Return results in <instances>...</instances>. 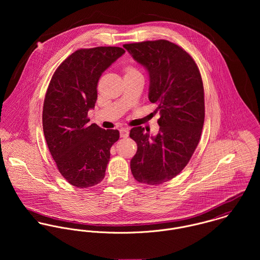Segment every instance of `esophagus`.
I'll list each match as a JSON object with an SVG mask.
<instances>
[{
    "label": "esophagus",
    "mask_w": 260,
    "mask_h": 260,
    "mask_svg": "<svg viewBox=\"0 0 260 260\" xmlns=\"http://www.w3.org/2000/svg\"><path fill=\"white\" fill-rule=\"evenodd\" d=\"M129 135V130L127 129H121L120 130V137L121 138H127Z\"/></svg>",
    "instance_id": "34e87169"
}]
</instances>
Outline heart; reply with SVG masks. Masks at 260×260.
Instances as JSON below:
<instances>
[{"label":"heart","mask_w":260,"mask_h":260,"mask_svg":"<svg viewBox=\"0 0 260 260\" xmlns=\"http://www.w3.org/2000/svg\"><path fill=\"white\" fill-rule=\"evenodd\" d=\"M123 72H124V77H132V76L141 75L140 72L132 65H125L123 67Z\"/></svg>","instance_id":"obj_1"}]
</instances>
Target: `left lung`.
I'll return each mask as SVG.
<instances>
[{
    "instance_id": "8db88e82",
    "label": "left lung",
    "mask_w": 260,
    "mask_h": 260,
    "mask_svg": "<svg viewBox=\"0 0 260 260\" xmlns=\"http://www.w3.org/2000/svg\"><path fill=\"white\" fill-rule=\"evenodd\" d=\"M123 47L148 71L149 100L160 114L156 136L141 126L130 131L137 143L131 172L140 183L159 185L185 168L199 143L205 117L202 78L192 57L167 40Z\"/></svg>"
}]
</instances>
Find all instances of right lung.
Masks as SVG:
<instances>
[{
    "label": "right lung",
    "mask_w": 260,
    "mask_h": 260,
    "mask_svg": "<svg viewBox=\"0 0 260 260\" xmlns=\"http://www.w3.org/2000/svg\"><path fill=\"white\" fill-rule=\"evenodd\" d=\"M125 53L120 47L80 49L57 68L43 106V131L61 175L78 188L97 185L105 177L118 130L89 125L88 111L97 100L102 73Z\"/></svg>",
    "instance_id": "1"
}]
</instances>
